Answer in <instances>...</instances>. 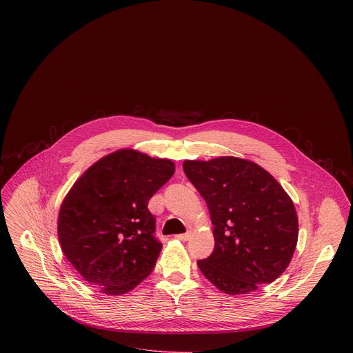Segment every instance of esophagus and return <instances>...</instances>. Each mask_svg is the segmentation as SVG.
Here are the masks:
<instances>
[{"instance_id": "obj_1", "label": "esophagus", "mask_w": 353, "mask_h": 353, "mask_svg": "<svg viewBox=\"0 0 353 353\" xmlns=\"http://www.w3.org/2000/svg\"><path fill=\"white\" fill-rule=\"evenodd\" d=\"M190 236H191V233H190V232H187V233H181V234H177L176 237H177L179 240H181V241H187V240L190 239Z\"/></svg>"}]
</instances>
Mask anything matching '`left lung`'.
I'll return each instance as SVG.
<instances>
[{"label": "left lung", "instance_id": "8db88e82", "mask_svg": "<svg viewBox=\"0 0 353 353\" xmlns=\"http://www.w3.org/2000/svg\"><path fill=\"white\" fill-rule=\"evenodd\" d=\"M184 173L203 195L214 223L212 254L198 268L229 294L274 282L294 253L299 223L282 185L261 166L223 157L185 161Z\"/></svg>", "mask_w": 353, "mask_h": 353}]
</instances>
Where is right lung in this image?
<instances>
[{"instance_id":"add662e5","label":"right lung","mask_w":353,"mask_h":353,"mask_svg":"<svg viewBox=\"0 0 353 353\" xmlns=\"http://www.w3.org/2000/svg\"><path fill=\"white\" fill-rule=\"evenodd\" d=\"M174 163L121 149L92 165L59 214L67 260L105 294H123L152 272L162 243L148 201L173 176Z\"/></svg>"}]
</instances>
